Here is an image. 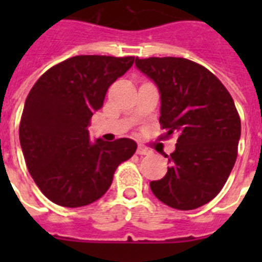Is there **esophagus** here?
I'll use <instances>...</instances> for the list:
<instances>
[{"mask_svg": "<svg viewBox=\"0 0 262 262\" xmlns=\"http://www.w3.org/2000/svg\"><path fill=\"white\" fill-rule=\"evenodd\" d=\"M136 154H138V155H149V154H151V152L148 151V149L144 147V145H139L138 149H136Z\"/></svg>", "mask_w": 262, "mask_h": 262, "instance_id": "1", "label": "esophagus"}]
</instances>
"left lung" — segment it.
I'll return each mask as SVG.
<instances>
[{"label": "left lung", "mask_w": 262, "mask_h": 262, "mask_svg": "<svg viewBox=\"0 0 262 262\" xmlns=\"http://www.w3.org/2000/svg\"><path fill=\"white\" fill-rule=\"evenodd\" d=\"M160 93V124L178 136L170 166L149 184L157 200L177 210H194L214 200L230 176L242 123L228 90L209 69L182 57L135 60Z\"/></svg>", "instance_id": "obj_1"}]
</instances>
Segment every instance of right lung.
Wrapping results in <instances>:
<instances>
[{
  "mask_svg": "<svg viewBox=\"0 0 262 262\" xmlns=\"http://www.w3.org/2000/svg\"><path fill=\"white\" fill-rule=\"evenodd\" d=\"M134 56L81 55L48 69L30 90L19 142L30 174L59 206L81 207L108 190L115 169L133 156V139L89 140L88 126L106 92L134 64Z\"/></svg>",
  "mask_w": 262,
  "mask_h": 262,
  "instance_id": "right-lung-1",
  "label": "right lung"
}]
</instances>
